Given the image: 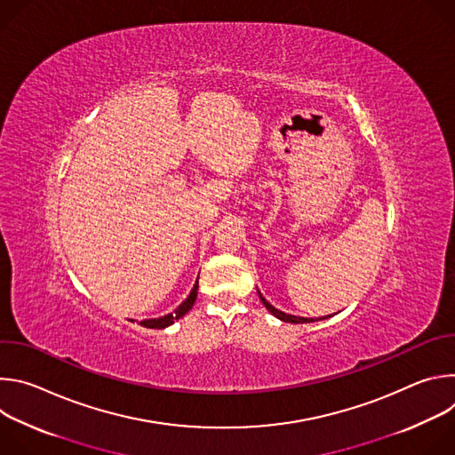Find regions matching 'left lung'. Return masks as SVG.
I'll list each match as a JSON object with an SVG mask.
<instances>
[{"instance_id": "8db88e82", "label": "left lung", "mask_w": 455, "mask_h": 455, "mask_svg": "<svg viewBox=\"0 0 455 455\" xmlns=\"http://www.w3.org/2000/svg\"><path fill=\"white\" fill-rule=\"evenodd\" d=\"M257 293H259V299H261V302L265 304V307L272 313V315H275L277 318H281L283 322H291V323H306V322H315V320H323V318H328V316H331V315H328V316H320V318H306V316H295V315H288V313H283V311H279V309H275L263 295H261V291L257 290Z\"/></svg>"}]
</instances>
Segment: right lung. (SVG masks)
<instances>
[{
	"mask_svg": "<svg viewBox=\"0 0 455 455\" xmlns=\"http://www.w3.org/2000/svg\"><path fill=\"white\" fill-rule=\"evenodd\" d=\"M196 297H198V281L196 284H194V288L190 290L188 297L169 315H164L160 318H148V320H142L140 326L144 328H149V330H164L167 326H171V323H174L178 318H181L185 313H188V309L194 306V302H196Z\"/></svg>",
	"mask_w": 455,
	"mask_h": 455,
	"instance_id": "add662e5",
	"label": "right lung"
}]
</instances>
